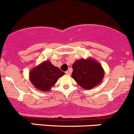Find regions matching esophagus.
<instances>
[{
	"label": "esophagus",
	"mask_w": 134,
	"mask_h": 134,
	"mask_svg": "<svg viewBox=\"0 0 134 134\" xmlns=\"http://www.w3.org/2000/svg\"><path fill=\"white\" fill-rule=\"evenodd\" d=\"M66 74L68 75V76H70L71 73H70V71H66Z\"/></svg>",
	"instance_id": "obj_1"
}]
</instances>
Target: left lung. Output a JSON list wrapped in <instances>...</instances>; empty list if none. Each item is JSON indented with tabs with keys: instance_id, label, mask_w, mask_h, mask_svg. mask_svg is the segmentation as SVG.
Segmentation results:
<instances>
[{
	"instance_id": "obj_1",
	"label": "left lung",
	"mask_w": 134,
	"mask_h": 134,
	"mask_svg": "<svg viewBox=\"0 0 134 134\" xmlns=\"http://www.w3.org/2000/svg\"><path fill=\"white\" fill-rule=\"evenodd\" d=\"M72 77L85 90H91L103 81L104 71L101 64L93 58H81L72 64Z\"/></svg>"
}]
</instances>
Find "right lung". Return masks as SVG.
Wrapping results in <instances>:
<instances>
[{
	"label": "right lung",
	"instance_id": "obj_1",
	"mask_svg": "<svg viewBox=\"0 0 134 134\" xmlns=\"http://www.w3.org/2000/svg\"><path fill=\"white\" fill-rule=\"evenodd\" d=\"M64 74V72L52 64L50 61L46 60L31 69L29 78L35 88L47 92Z\"/></svg>",
	"mask_w": 134,
	"mask_h": 134
}]
</instances>
